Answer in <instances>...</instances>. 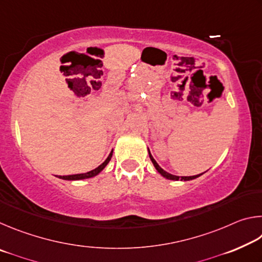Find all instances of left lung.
<instances>
[{
    "label": "left lung",
    "mask_w": 262,
    "mask_h": 262,
    "mask_svg": "<svg viewBox=\"0 0 262 262\" xmlns=\"http://www.w3.org/2000/svg\"><path fill=\"white\" fill-rule=\"evenodd\" d=\"M149 157H150V159H151V162H152V164H154V166L156 167V170L159 172V173H161L164 178H166V179H170V180H184V181H186V180H192V179H195V178H198V177H200L201 174H198V176H192V177H178V176H173V174H171V173H168V172H166V171H164L163 168L158 165L157 164V162L155 161L154 159V157L151 156V154H150V151H149Z\"/></svg>",
    "instance_id": "obj_1"
}]
</instances>
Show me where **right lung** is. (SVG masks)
I'll return each instance as SVG.
<instances>
[{"instance_id":"add662e5","label":"right lung","mask_w":262,"mask_h":262,"mask_svg":"<svg viewBox=\"0 0 262 262\" xmlns=\"http://www.w3.org/2000/svg\"><path fill=\"white\" fill-rule=\"evenodd\" d=\"M112 154L113 151H111V154L108 155V157L106 158V161L100 164V165L98 167H96L95 170L92 171H89L86 172V173H79V174H72V176H60L59 178L61 179H64V180H79V179H86V178H92V177H95L99 173V172H101L104 170V167L107 165V163L111 161V157H112Z\"/></svg>"}]
</instances>
